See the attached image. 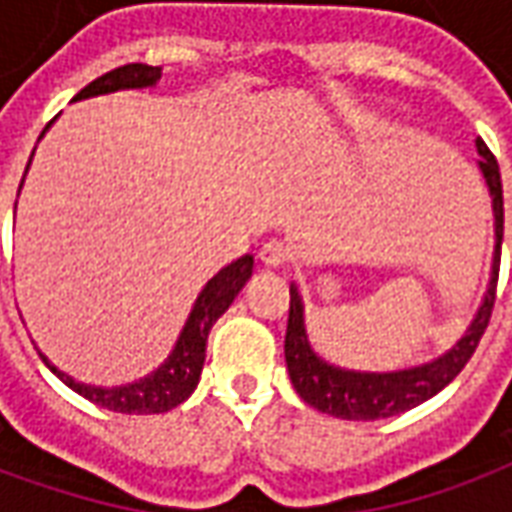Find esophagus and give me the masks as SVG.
<instances>
[{
    "mask_svg": "<svg viewBox=\"0 0 512 512\" xmlns=\"http://www.w3.org/2000/svg\"><path fill=\"white\" fill-rule=\"evenodd\" d=\"M257 257H260V263L268 268H279L285 266L290 260V249L285 241H277V238H271V241H266V244L260 246V252H257Z\"/></svg>",
    "mask_w": 512,
    "mask_h": 512,
    "instance_id": "34e87169",
    "label": "esophagus"
}]
</instances>
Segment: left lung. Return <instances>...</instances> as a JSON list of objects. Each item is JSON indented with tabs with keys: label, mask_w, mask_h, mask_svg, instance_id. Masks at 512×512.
<instances>
[{
	"label": "left lung",
	"mask_w": 512,
	"mask_h": 512,
	"mask_svg": "<svg viewBox=\"0 0 512 512\" xmlns=\"http://www.w3.org/2000/svg\"><path fill=\"white\" fill-rule=\"evenodd\" d=\"M480 150V169H483L488 189L494 197L496 216V252L491 285L485 293L483 307L477 310V318L463 334L461 343L447 351L428 365L400 370V373H354L340 370L323 362L310 348L307 332H304V310H301L299 290L290 288V310H288V332H285V362H288L290 381L312 408L323 414H332L340 419H381L395 417L400 411L425 403L428 397L441 392L452 378L461 373L466 362L480 345V337L488 329L491 312L496 301V279H499V249H502V230H505V200H502V175L496 156L488 150L483 139H477Z\"/></svg>",
	"instance_id": "obj_1"
}]
</instances>
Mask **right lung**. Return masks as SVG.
Wrapping results in <instances>:
<instances>
[{
	"mask_svg": "<svg viewBox=\"0 0 512 512\" xmlns=\"http://www.w3.org/2000/svg\"><path fill=\"white\" fill-rule=\"evenodd\" d=\"M161 79V68L158 65H145V62H128L120 65L115 71L98 76L95 82L84 87L82 93H76L73 101H82L90 95L115 93V90H136V87H150ZM252 255L238 257L235 263L224 266L216 277L202 288L200 299L191 310L189 321L180 332V340L175 345V351L169 356L164 365L158 367L153 376H147L145 381H136L128 386H115V389H104V386H87L73 381L71 376H65L62 370L51 365L49 359L43 356V362L49 365L54 376L60 378L62 384H68L73 392H79L87 397L90 403L117 414H161L169 408L180 406L186 397L194 392V386L200 381L202 362H205V343H208V332L211 326L219 321L233 299L238 296V290L244 288L246 279L252 277Z\"/></svg>",
	"mask_w": 512,
	"mask_h": 512,
	"instance_id": "1",
	"label": "right lung"
}]
</instances>
